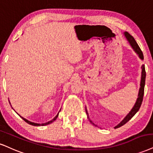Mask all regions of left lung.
Masks as SVG:
<instances>
[{
    "label": "left lung",
    "instance_id": "left-lung-1",
    "mask_svg": "<svg viewBox=\"0 0 153 153\" xmlns=\"http://www.w3.org/2000/svg\"><path fill=\"white\" fill-rule=\"evenodd\" d=\"M124 35H125L126 37L127 38L128 40V42H130V44H131L132 48H133V50H134L135 51V52L138 54L140 59H143V54L142 51H141L140 48H139L138 45H137L136 41L135 40L134 37L132 36V35H130L128 33H127V32H125ZM146 69H145V65H143L142 66V76H141L140 87V90H139L138 98H137L136 103H135V104L134 105V106H133V108H132V110L130 111L129 114L126 116V118H124V119L123 120L118 126H116V127H115V128H119V127H120V126H123L124 124H126L128 121H129V120H131L133 116H134V115L136 114L137 111H138L139 109H140V105H141V104H142V102H143V96H144V88H145V84H146ZM86 114H88L87 111H86ZM90 120V122L93 124V125L96 126L91 120Z\"/></svg>",
    "mask_w": 153,
    "mask_h": 153
}]
</instances>
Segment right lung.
<instances>
[{
	"label": "right lung",
	"instance_id": "add662e5",
	"mask_svg": "<svg viewBox=\"0 0 153 153\" xmlns=\"http://www.w3.org/2000/svg\"><path fill=\"white\" fill-rule=\"evenodd\" d=\"M58 115H59V114H58L57 115H56V116L54 117V118H53V119H52V120H50V121H49V122H48V123H42V124H39V123H33V122H30V121H29V120H27V119H25V118H22V117H21V118H22V119H23L25 121L26 123H27L28 124H30V125H32V126H46V125H48V124H50L51 123H52L53 121H54V120H55L56 119V118H57L58 117Z\"/></svg>",
	"mask_w": 153,
	"mask_h": 153
}]
</instances>
